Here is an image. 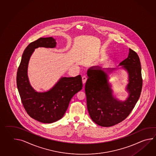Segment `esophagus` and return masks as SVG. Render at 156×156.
Segmentation results:
<instances>
[{"instance_id": "esophagus-1", "label": "esophagus", "mask_w": 156, "mask_h": 156, "mask_svg": "<svg viewBox=\"0 0 156 156\" xmlns=\"http://www.w3.org/2000/svg\"><path fill=\"white\" fill-rule=\"evenodd\" d=\"M82 82H83V84H84V83H86L87 80V77L85 76H82Z\"/></svg>"}]
</instances>
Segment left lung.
<instances>
[{
    "label": "left lung",
    "instance_id": "obj_1",
    "mask_svg": "<svg viewBox=\"0 0 156 156\" xmlns=\"http://www.w3.org/2000/svg\"><path fill=\"white\" fill-rule=\"evenodd\" d=\"M118 66L126 70L128 76L126 86L128 96L125 101H120L113 95L112 84L109 82L108 74L117 68L93 66L87 70L85 92L88 111L92 121L102 127L113 126L124 120L140 95L142 78L138 54L129 49L128 57Z\"/></svg>",
    "mask_w": 156,
    "mask_h": 156
}]
</instances>
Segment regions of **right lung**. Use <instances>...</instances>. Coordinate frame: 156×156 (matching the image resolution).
<instances>
[{
  "label": "right lung",
  "mask_w": 156,
  "mask_h": 156,
  "mask_svg": "<svg viewBox=\"0 0 156 156\" xmlns=\"http://www.w3.org/2000/svg\"><path fill=\"white\" fill-rule=\"evenodd\" d=\"M53 37L40 38L24 51L17 71L16 84L24 107L30 117L43 123H51L63 117L73 95L83 87L82 77H61L48 91L38 92L32 87L28 76L29 61L35 49L55 48Z\"/></svg>",
  "instance_id": "right-lung-1"
}]
</instances>
